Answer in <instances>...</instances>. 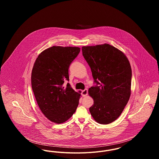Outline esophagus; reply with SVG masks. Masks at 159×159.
Instances as JSON below:
<instances>
[{
    "label": "esophagus",
    "mask_w": 159,
    "mask_h": 159,
    "mask_svg": "<svg viewBox=\"0 0 159 159\" xmlns=\"http://www.w3.org/2000/svg\"><path fill=\"white\" fill-rule=\"evenodd\" d=\"M82 95L83 97H86L88 95V89H85L84 90L82 91Z\"/></svg>",
    "instance_id": "34e87169"
}]
</instances>
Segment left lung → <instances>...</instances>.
Masks as SVG:
<instances>
[{"label":"left lung","mask_w":159,"mask_h":159,"mask_svg":"<svg viewBox=\"0 0 159 159\" xmlns=\"http://www.w3.org/2000/svg\"><path fill=\"white\" fill-rule=\"evenodd\" d=\"M95 86L89 89L93 99L89 111L94 120L107 125L121 114L130 96L132 70L126 55L109 44L83 46Z\"/></svg>","instance_id":"1"}]
</instances>
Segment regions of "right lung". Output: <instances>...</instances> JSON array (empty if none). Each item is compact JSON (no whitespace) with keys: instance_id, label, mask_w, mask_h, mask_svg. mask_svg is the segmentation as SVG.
Returning a JSON list of instances; mask_svg holds the SVG:
<instances>
[{"instance_id":"obj_1","label":"right lung","mask_w":159,"mask_h":159,"mask_svg":"<svg viewBox=\"0 0 159 159\" xmlns=\"http://www.w3.org/2000/svg\"><path fill=\"white\" fill-rule=\"evenodd\" d=\"M78 47L56 46L40 53L31 72V87L38 106L50 121L62 123L75 113L80 94L69 83L68 68L78 54Z\"/></svg>"}]
</instances>
